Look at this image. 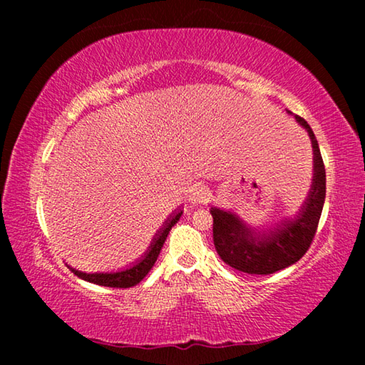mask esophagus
I'll use <instances>...</instances> for the list:
<instances>
[{"instance_id":"esophagus-1","label":"esophagus","mask_w":365,"mask_h":365,"mask_svg":"<svg viewBox=\"0 0 365 365\" xmlns=\"http://www.w3.org/2000/svg\"><path fill=\"white\" fill-rule=\"evenodd\" d=\"M209 188L205 187V185H196L193 188V193H191V201L195 202H205L209 197Z\"/></svg>"}]
</instances>
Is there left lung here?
I'll use <instances>...</instances> for the list:
<instances>
[{
    "mask_svg": "<svg viewBox=\"0 0 365 365\" xmlns=\"http://www.w3.org/2000/svg\"><path fill=\"white\" fill-rule=\"evenodd\" d=\"M296 120L309 132L314 148V183L298 219L280 225L270 235L255 238L233 214L211 209L215 251L222 261L240 272L269 275L285 269L306 255L316 237L325 201V165L312 128L299 115Z\"/></svg>",
    "mask_w": 365,
    "mask_h": 365,
    "instance_id": "8db88e82",
    "label": "left lung"
}]
</instances>
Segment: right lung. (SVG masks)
<instances>
[{
	"instance_id": "1",
	"label": "right lung",
	"mask_w": 365,
	"mask_h": 365,
	"mask_svg": "<svg viewBox=\"0 0 365 365\" xmlns=\"http://www.w3.org/2000/svg\"><path fill=\"white\" fill-rule=\"evenodd\" d=\"M182 217V212L175 214L174 217H172L165 227L163 228V232L158 235V238H154V243L151 245V250L146 252V256L141 259V261L133 265V267L127 269V270H120V272H114V274H83V272H78V270H73L72 272L76 274L80 279H83L90 283H96V285H101V287H109V288H130L135 287L137 283H140L141 280L145 279L148 275V272L153 269L154 262L158 261V256L160 250H163V245L165 242V238H168L169 232L172 230V227H174L178 219Z\"/></svg>"
}]
</instances>
